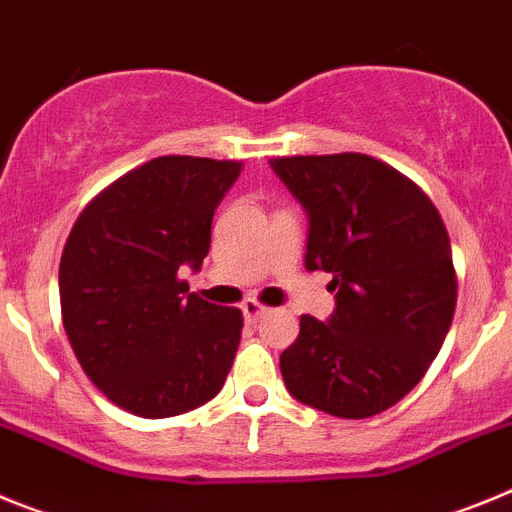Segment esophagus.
<instances>
[{
	"label": "esophagus",
	"instance_id": "1",
	"mask_svg": "<svg viewBox=\"0 0 512 512\" xmlns=\"http://www.w3.org/2000/svg\"><path fill=\"white\" fill-rule=\"evenodd\" d=\"M241 310H243V318H246V323H256V320H259L261 315L269 310V307L261 305L259 300H246V302H243Z\"/></svg>",
	"mask_w": 512,
	"mask_h": 512
}]
</instances>
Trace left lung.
I'll return each mask as SVG.
<instances>
[{
	"mask_svg": "<svg viewBox=\"0 0 512 512\" xmlns=\"http://www.w3.org/2000/svg\"><path fill=\"white\" fill-rule=\"evenodd\" d=\"M310 215L305 266L333 274L328 323L302 315L279 356L289 395L336 418H372L413 390L449 333L456 269L441 212L366 153L271 158Z\"/></svg>",
	"mask_w": 512,
	"mask_h": 512,
	"instance_id": "obj_1",
	"label": "left lung"
}]
</instances>
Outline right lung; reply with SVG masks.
<instances>
[{
	"label": "right lung",
	"mask_w": 512,
	"mask_h": 512,
	"mask_svg": "<svg viewBox=\"0 0 512 512\" xmlns=\"http://www.w3.org/2000/svg\"><path fill=\"white\" fill-rule=\"evenodd\" d=\"M241 161L158 156L79 212L61 253L66 336L81 369L117 408L171 418L223 390L243 312L202 300L179 279L210 251L215 207Z\"/></svg>",
	"instance_id": "right-lung-1"
}]
</instances>
